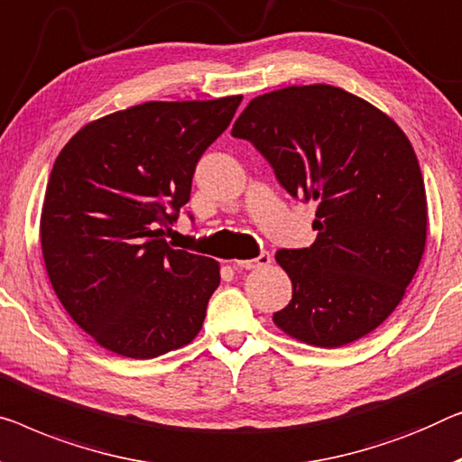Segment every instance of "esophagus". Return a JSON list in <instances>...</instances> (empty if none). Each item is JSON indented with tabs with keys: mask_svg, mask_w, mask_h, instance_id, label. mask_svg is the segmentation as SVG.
I'll list each match as a JSON object with an SVG mask.
<instances>
[{
	"mask_svg": "<svg viewBox=\"0 0 462 462\" xmlns=\"http://www.w3.org/2000/svg\"><path fill=\"white\" fill-rule=\"evenodd\" d=\"M270 263H272V254L263 251V253H259V257H254V259L234 261V267H236V270H261V267H267Z\"/></svg>",
	"mask_w": 462,
	"mask_h": 462,
	"instance_id": "1",
	"label": "esophagus"
}]
</instances>
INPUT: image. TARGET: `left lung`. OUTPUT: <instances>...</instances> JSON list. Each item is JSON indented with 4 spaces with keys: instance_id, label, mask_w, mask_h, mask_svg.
Instances as JSON below:
<instances>
[{
    "instance_id": "8db88e82",
    "label": "left lung",
    "mask_w": 462,
    "mask_h": 462,
    "mask_svg": "<svg viewBox=\"0 0 462 462\" xmlns=\"http://www.w3.org/2000/svg\"><path fill=\"white\" fill-rule=\"evenodd\" d=\"M232 136L253 143L294 199L318 203L315 243L275 253L292 280L275 326L319 348L374 332L402 300L428 238L425 184L407 134L344 88L305 85L254 97Z\"/></svg>"
}]
</instances>
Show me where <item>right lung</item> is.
I'll return each mask as SVG.
<instances>
[{
	"label": "right lung",
	"instance_id": "add662e5",
	"mask_svg": "<svg viewBox=\"0 0 462 462\" xmlns=\"http://www.w3.org/2000/svg\"><path fill=\"white\" fill-rule=\"evenodd\" d=\"M240 101H147L88 122L60 151L41 249L60 302L99 346L155 359L201 332L219 263L171 249L163 228Z\"/></svg>",
	"mask_w": 462,
	"mask_h": 462
}]
</instances>
